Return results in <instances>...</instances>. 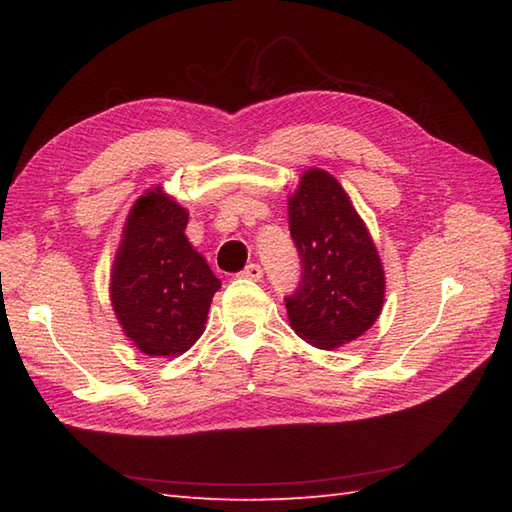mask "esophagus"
Here are the masks:
<instances>
[{
	"instance_id": "obj_1",
	"label": "esophagus",
	"mask_w": 512,
	"mask_h": 512,
	"mask_svg": "<svg viewBox=\"0 0 512 512\" xmlns=\"http://www.w3.org/2000/svg\"><path fill=\"white\" fill-rule=\"evenodd\" d=\"M242 277L259 281V279L264 277V270H262V266H259V264H248V266L242 270Z\"/></svg>"
}]
</instances>
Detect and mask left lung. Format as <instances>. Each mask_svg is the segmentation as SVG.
I'll list each match as a JSON object with an SVG mask.
<instances>
[{
  "mask_svg": "<svg viewBox=\"0 0 512 512\" xmlns=\"http://www.w3.org/2000/svg\"><path fill=\"white\" fill-rule=\"evenodd\" d=\"M290 235L301 259L286 297L292 330L323 350L358 339L383 310L385 273L365 222L328 171L308 169L288 200Z\"/></svg>",
  "mask_w": 512,
  "mask_h": 512,
  "instance_id": "1",
  "label": "left lung"
}]
</instances>
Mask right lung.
Returning a JSON list of instances; mask_svg holds the SVG:
<instances>
[{
  "label": "right lung",
  "mask_w": 512,
  "mask_h": 512,
  "mask_svg": "<svg viewBox=\"0 0 512 512\" xmlns=\"http://www.w3.org/2000/svg\"><path fill=\"white\" fill-rule=\"evenodd\" d=\"M189 213L160 187L127 217L112 270V306L140 352L176 356L200 339L220 279L189 244Z\"/></svg>",
  "instance_id": "right-lung-1"
}]
</instances>
